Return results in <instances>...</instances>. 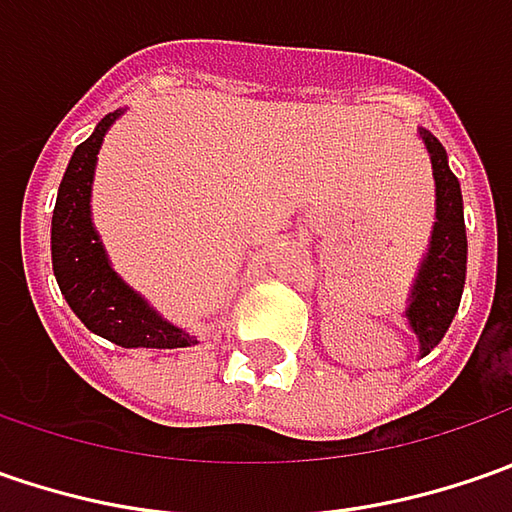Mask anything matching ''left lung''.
I'll use <instances>...</instances> for the list:
<instances>
[{"label":"left lung","instance_id":"obj_1","mask_svg":"<svg viewBox=\"0 0 512 512\" xmlns=\"http://www.w3.org/2000/svg\"><path fill=\"white\" fill-rule=\"evenodd\" d=\"M419 133L433 165L436 222L430 230V245L424 253L422 267L410 287L404 316L419 339V353L427 356L444 339L462 302L464 273H467V233H464L462 187L447 165L442 142L430 130H419Z\"/></svg>","mask_w":512,"mask_h":512}]
</instances>
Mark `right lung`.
Wrapping results in <instances>:
<instances>
[{
	"instance_id": "right-lung-1",
	"label": "right lung",
	"mask_w": 512,
	"mask_h": 512,
	"mask_svg": "<svg viewBox=\"0 0 512 512\" xmlns=\"http://www.w3.org/2000/svg\"><path fill=\"white\" fill-rule=\"evenodd\" d=\"M122 110L108 113L88 139L73 150L62 176L53 222H50V256L53 276L70 310L96 336L119 347H190L196 336L170 325L110 267L105 245L90 222V187L96 156L108 128Z\"/></svg>"
}]
</instances>
